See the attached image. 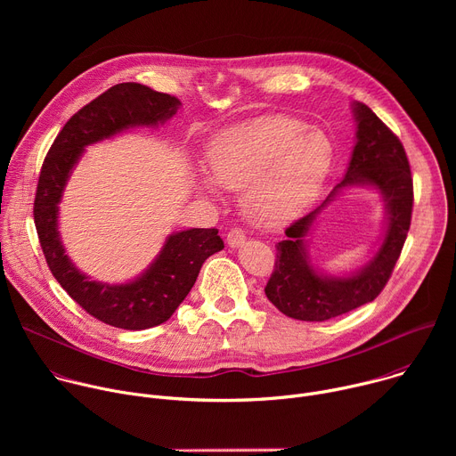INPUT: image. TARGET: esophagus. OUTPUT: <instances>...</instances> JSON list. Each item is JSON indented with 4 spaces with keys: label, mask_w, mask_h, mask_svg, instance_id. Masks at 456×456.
Masks as SVG:
<instances>
[{
    "label": "esophagus",
    "mask_w": 456,
    "mask_h": 456,
    "mask_svg": "<svg viewBox=\"0 0 456 456\" xmlns=\"http://www.w3.org/2000/svg\"><path fill=\"white\" fill-rule=\"evenodd\" d=\"M245 243V232L240 229V227H234L227 232V245L231 248H238Z\"/></svg>",
    "instance_id": "obj_1"
}]
</instances>
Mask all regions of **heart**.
<instances>
[{"instance_id":"b5f03b06","label":"heart","mask_w":456,"mask_h":456,"mask_svg":"<svg viewBox=\"0 0 456 456\" xmlns=\"http://www.w3.org/2000/svg\"><path fill=\"white\" fill-rule=\"evenodd\" d=\"M334 164V144L292 117H264L218 135L208 150L216 185L245 191L250 218L265 227L294 220L319 194ZM200 187L213 192L204 178Z\"/></svg>"}]
</instances>
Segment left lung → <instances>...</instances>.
Returning <instances> with one entry per match:
<instances>
[{
    "label": "left lung",
    "instance_id": "obj_1",
    "mask_svg": "<svg viewBox=\"0 0 456 456\" xmlns=\"http://www.w3.org/2000/svg\"><path fill=\"white\" fill-rule=\"evenodd\" d=\"M352 111L357 132L346 175L317 209L287 227V238L276 245L274 273L265 287L269 301L299 321H327L373 301L392 276L410 231L413 178L404 146L366 104L354 102ZM354 184H370L381 192L387 209L383 241L359 272L329 277L311 265L305 236L335 194Z\"/></svg>",
    "mask_w": 456,
    "mask_h": 456
}]
</instances>
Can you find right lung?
<instances>
[{"label":"right lung","instance_id":"obj_1","mask_svg":"<svg viewBox=\"0 0 456 456\" xmlns=\"http://www.w3.org/2000/svg\"><path fill=\"white\" fill-rule=\"evenodd\" d=\"M180 106L173 95L139 83H120L81 108L55 137L41 167L34 222L59 285L95 319L124 330H146L167 321L185 299L206 259L224 248L218 229H187L167 236L155 262L134 281H92L64 252L57 231L62 191L86 146L137 126H159Z\"/></svg>","mask_w":456,"mask_h":456}]
</instances>
